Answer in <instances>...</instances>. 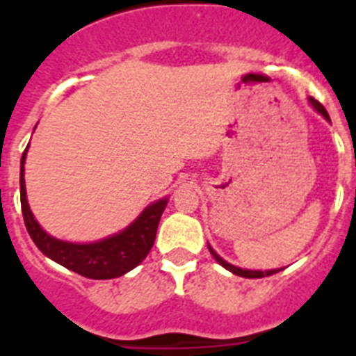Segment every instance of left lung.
Here are the masks:
<instances>
[{"label": "left lung", "mask_w": 356, "mask_h": 356, "mask_svg": "<svg viewBox=\"0 0 356 356\" xmlns=\"http://www.w3.org/2000/svg\"><path fill=\"white\" fill-rule=\"evenodd\" d=\"M308 103L314 106V110H316V112H319V114L330 122L328 112H326L325 106L321 105L317 99H314V97H308ZM209 250H210V253H212L213 259L217 260V264H221V266L225 267V269H228L229 273H234V275H237V276H242V278H264V276H271V275H275V273L282 271V269H269V271H253V269H242V267L232 266V264L226 262L225 259H221V257H219V254L212 250V246H210V244H209Z\"/></svg>", "instance_id": "left-lung-1"}]
</instances>
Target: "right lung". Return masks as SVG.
<instances>
[{"label": "right lung", "instance_id": "right-lung-1", "mask_svg": "<svg viewBox=\"0 0 356 356\" xmlns=\"http://www.w3.org/2000/svg\"><path fill=\"white\" fill-rule=\"evenodd\" d=\"M28 146L21 156L19 187H21V209H23L24 225H26L31 241L35 242V246L53 262L60 264L67 267L69 271L78 273L85 278H119L139 266L153 248L160 217L168 207V197L153 201L127 228L102 241L85 242V244L60 241L42 229L28 205L26 185H24V162H26Z\"/></svg>", "mask_w": 356, "mask_h": 356}]
</instances>
